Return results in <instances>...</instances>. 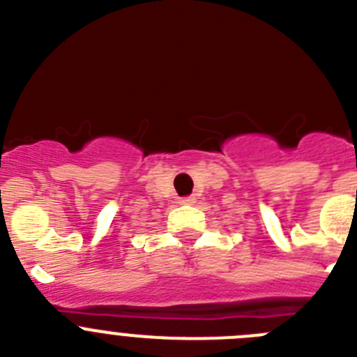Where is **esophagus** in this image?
Segmentation results:
<instances>
[{
	"instance_id": "esophagus-1",
	"label": "esophagus",
	"mask_w": 357,
	"mask_h": 357,
	"mask_svg": "<svg viewBox=\"0 0 357 357\" xmlns=\"http://www.w3.org/2000/svg\"><path fill=\"white\" fill-rule=\"evenodd\" d=\"M181 204L182 205H191V204H195V198H182Z\"/></svg>"
}]
</instances>
